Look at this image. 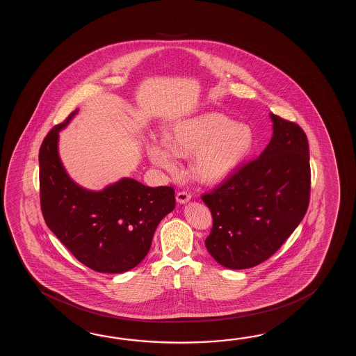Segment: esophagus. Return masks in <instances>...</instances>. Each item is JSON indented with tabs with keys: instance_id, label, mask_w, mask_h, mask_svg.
I'll return each mask as SVG.
<instances>
[{
	"instance_id": "1",
	"label": "esophagus",
	"mask_w": 356,
	"mask_h": 356,
	"mask_svg": "<svg viewBox=\"0 0 356 356\" xmlns=\"http://www.w3.org/2000/svg\"><path fill=\"white\" fill-rule=\"evenodd\" d=\"M177 202H179V204H187L189 200H191V195L187 193V192H184V191H181V192H178L177 193Z\"/></svg>"
}]
</instances>
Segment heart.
<instances>
[{
    "mask_svg": "<svg viewBox=\"0 0 356 356\" xmlns=\"http://www.w3.org/2000/svg\"><path fill=\"white\" fill-rule=\"evenodd\" d=\"M254 134L248 124L225 114L204 113L175 123L167 143L154 141L149 158L156 167L175 173L178 158H191V172L197 181L219 183L234 173L250 155Z\"/></svg>",
    "mask_w": 356,
    "mask_h": 356,
    "instance_id": "1",
    "label": "heart"
}]
</instances>
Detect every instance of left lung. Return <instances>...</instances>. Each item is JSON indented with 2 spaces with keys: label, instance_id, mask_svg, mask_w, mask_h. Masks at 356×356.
I'll return each instance as SVG.
<instances>
[{
  "label": "left lung",
  "instance_id": "8db88e82",
  "mask_svg": "<svg viewBox=\"0 0 356 356\" xmlns=\"http://www.w3.org/2000/svg\"><path fill=\"white\" fill-rule=\"evenodd\" d=\"M273 137L257 159L202 196L212 213L204 245L213 259L243 270L271 257L309 204V146L296 123L270 113Z\"/></svg>",
  "mask_w": 356,
  "mask_h": 356
}]
</instances>
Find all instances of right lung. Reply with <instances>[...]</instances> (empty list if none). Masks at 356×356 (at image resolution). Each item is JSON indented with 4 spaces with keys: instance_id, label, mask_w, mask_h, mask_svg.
<instances>
[{
    "instance_id": "right-lung-1",
    "label": "right lung",
    "mask_w": 356,
    "mask_h": 356,
    "mask_svg": "<svg viewBox=\"0 0 356 356\" xmlns=\"http://www.w3.org/2000/svg\"><path fill=\"white\" fill-rule=\"evenodd\" d=\"M77 112L51 129L40 146L42 212L47 227L83 265L98 273H126L146 257L160 221L175 210V189L122 178L90 191L72 181L60 161L58 138Z\"/></svg>"
}]
</instances>
